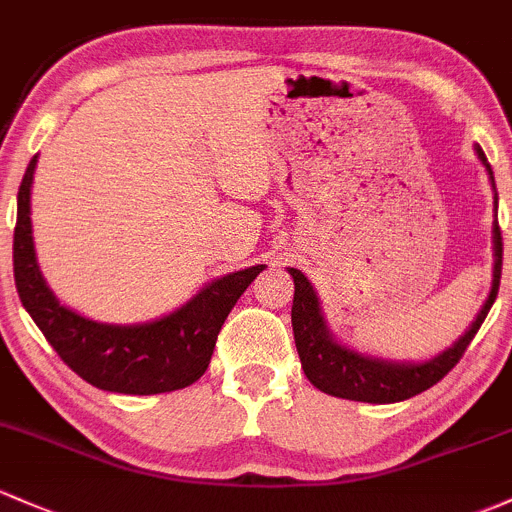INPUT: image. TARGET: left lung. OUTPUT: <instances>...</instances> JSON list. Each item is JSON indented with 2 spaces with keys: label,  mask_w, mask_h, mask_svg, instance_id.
I'll return each instance as SVG.
<instances>
[{
  "label": "left lung",
  "mask_w": 512,
  "mask_h": 512,
  "mask_svg": "<svg viewBox=\"0 0 512 512\" xmlns=\"http://www.w3.org/2000/svg\"><path fill=\"white\" fill-rule=\"evenodd\" d=\"M474 151L486 168L488 180L493 188V207L498 210V192L493 170L488 166L486 153L481 146L474 144ZM498 214H493V280L488 298L483 300L481 310L474 317V322L464 329L454 344L442 349L439 354L430 359H388V356L371 354V351H359L356 346L339 342L324 320V310L317 290L298 268H288L293 276L295 295H293V334H295V349H298L302 371H305L307 381L322 393L334 395V398L356 400V403H400L412 395L422 393V390L432 388L434 383L442 381L452 368L459 364L464 356L466 346L476 337L478 327L486 320L488 310L493 307L500 285V266H503V239H500L498 229Z\"/></svg>",
  "instance_id": "obj_1"
}]
</instances>
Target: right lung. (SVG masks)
<instances>
[{
    "label": "right lung",
    "instance_id": "right-lung-1",
    "mask_svg": "<svg viewBox=\"0 0 512 512\" xmlns=\"http://www.w3.org/2000/svg\"><path fill=\"white\" fill-rule=\"evenodd\" d=\"M38 153L31 158L16 197L14 280L21 305L75 373L90 386L124 395H156L188 388L207 371L217 334L263 271L241 268L202 285L188 302L168 315L136 324L100 322L70 310L43 278L31 224V188Z\"/></svg>",
    "mask_w": 512,
    "mask_h": 512
}]
</instances>
